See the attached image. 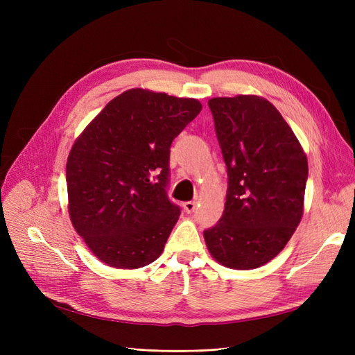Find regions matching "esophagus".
<instances>
[{"label":"esophagus","mask_w":355,"mask_h":355,"mask_svg":"<svg viewBox=\"0 0 355 355\" xmlns=\"http://www.w3.org/2000/svg\"><path fill=\"white\" fill-rule=\"evenodd\" d=\"M196 209H197V202L196 201H187V202H184V210L187 213H194Z\"/></svg>","instance_id":"esophagus-1"}]
</instances>
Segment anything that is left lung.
Segmentation results:
<instances>
[{
	"instance_id": "left-lung-1",
	"label": "left lung",
	"mask_w": 355,
	"mask_h": 355,
	"mask_svg": "<svg viewBox=\"0 0 355 355\" xmlns=\"http://www.w3.org/2000/svg\"><path fill=\"white\" fill-rule=\"evenodd\" d=\"M228 173L222 218L204 231L210 254L232 270L270 262L304 213L308 161L292 128L259 96L209 101Z\"/></svg>"
}]
</instances>
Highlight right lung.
<instances>
[{
  "mask_svg": "<svg viewBox=\"0 0 355 355\" xmlns=\"http://www.w3.org/2000/svg\"><path fill=\"white\" fill-rule=\"evenodd\" d=\"M201 108L197 99L132 89L75 141L67 163L69 216L103 263L135 270L163 253L180 214L167 197L170 145Z\"/></svg>",
  "mask_w": 355,
  "mask_h": 355,
  "instance_id": "right-lung-1",
  "label": "right lung"
}]
</instances>
